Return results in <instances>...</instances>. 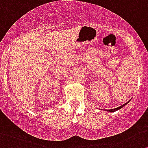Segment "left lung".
<instances>
[{"mask_svg":"<svg viewBox=\"0 0 148 148\" xmlns=\"http://www.w3.org/2000/svg\"><path fill=\"white\" fill-rule=\"evenodd\" d=\"M129 102H126V103H125L124 105H122L121 106H120V107H119V108H114V109H110V110H104L105 111H108V112H115V111H117V110H120V109H121L122 108H123V107L125 106V105H127L128 103H129Z\"/></svg>","mask_w":148,"mask_h":148,"instance_id":"left-lung-1","label":"left lung"}]
</instances>
